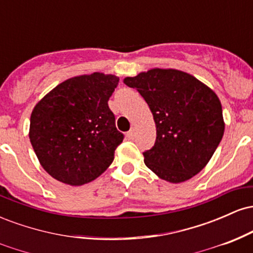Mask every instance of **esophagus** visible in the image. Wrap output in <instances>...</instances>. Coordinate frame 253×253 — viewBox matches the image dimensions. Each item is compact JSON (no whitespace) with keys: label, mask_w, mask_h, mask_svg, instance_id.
Returning <instances> with one entry per match:
<instances>
[{"label":"esophagus","mask_w":253,"mask_h":253,"mask_svg":"<svg viewBox=\"0 0 253 253\" xmlns=\"http://www.w3.org/2000/svg\"><path fill=\"white\" fill-rule=\"evenodd\" d=\"M134 136H135V128H134V127H132V128H130L128 132H127V138L133 139Z\"/></svg>","instance_id":"esophagus-1"}]
</instances>
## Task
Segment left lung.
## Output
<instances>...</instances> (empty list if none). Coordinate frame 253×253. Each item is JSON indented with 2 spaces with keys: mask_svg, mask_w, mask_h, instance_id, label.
I'll use <instances>...</instances> for the list:
<instances>
[{
  "mask_svg": "<svg viewBox=\"0 0 253 253\" xmlns=\"http://www.w3.org/2000/svg\"><path fill=\"white\" fill-rule=\"evenodd\" d=\"M124 83L149 104L156 124V143L144 152L145 165L170 183L188 181L201 171L225 132L219 97L188 72L151 69Z\"/></svg>",
  "mask_w": 253,
  "mask_h": 253,
  "instance_id": "obj_1",
  "label": "left lung"
}]
</instances>
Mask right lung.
<instances>
[{
    "instance_id": "1",
    "label": "right lung",
    "mask_w": 253,
    "mask_h": 253,
    "mask_svg": "<svg viewBox=\"0 0 253 253\" xmlns=\"http://www.w3.org/2000/svg\"><path fill=\"white\" fill-rule=\"evenodd\" d=\"M119 77L94 72L59 83L34 106L30 140L43 170L78 187L108 169L124 135L108 100Z\"/></svg>"
}]
</instances>
